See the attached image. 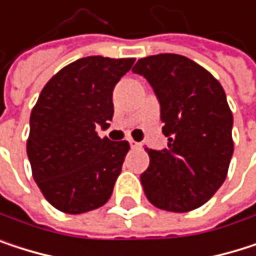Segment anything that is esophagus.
Listing matches in <instances>:
<instances>
[{
  "instance_id": "esophagus-1",
  "label": "esophagus",
  "mask_w": 256,
  "mask_h": 256,
  "mask_svg": "<svg viewBox=\"0 0 256 256\" xmlns=\"http://www.w3.org/2000/svg\"><path fill=\"white\" fill-rule=\"evenodd\" d=\"M130 146H131V149H142V143H137L134 140H130Z\"/></svg>"
}]
</instances>
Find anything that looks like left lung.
Here are the masks:
<instances>
[{
  "label": "left lung",
  "instance_id": "obj_1",
  "mask_svg": "<svg viewBox=\"0 0 256 256\" xmlns=\"http://www.w3.org/2000/svg\"><path fill=\"white\" fill-rule=\"evenodd\" d=\"M152 84L168 149L152 150L140 180L158 208L190 212L207 202L228 174L234 150L232 112L222 84L192 60L161 54L132 66Z\"/></svg>",
  "mask_w": 256,
  "mask_h": 256
}]
</instances>
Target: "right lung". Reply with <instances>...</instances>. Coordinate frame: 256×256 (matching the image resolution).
I'll list each match as a JSON object with an SVG mask.
<instances>
[{
  "label": "right lung",
  "mask_w": 256,
  "mask_h": 256,
  "mask_svg": "<svg viewBox=\"0 0 256 256\" xmlns=\"http://www.w3.org/2000/svg\"><path fill=\"white\" fill-rule=\"evenodd\" d=\"M134 58L88 56L65 65L43 88L30 118L32 178L58 210L78 214L104 206L130 150L100 137L113 118V89Z\"/></svg>",
  "instance_id": "obj_1"
}]
</instances>
